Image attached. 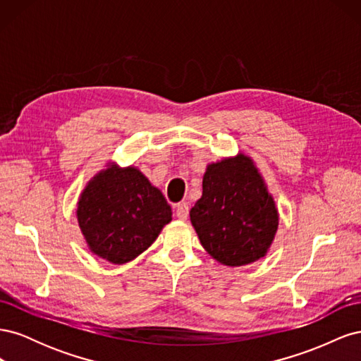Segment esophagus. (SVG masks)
<instances>
[{"label": "esophagus", "mask_w": 361, "mask_h": 361, "mask_svg": "<svg viewBox=\"0 0 361 361\" xmlns=\"http://www.w3.org/2000/svg\"><path fill=\"white\" fill-rule=\"evenodd\" d=\"M188 214H190V207L187 202H180L176 204V216L179 220H187Z\"/></svg>", "instance_id": "esophagus-1"}]
</instances>
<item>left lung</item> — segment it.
Masks as SVG:
<instances>
[{
	"instance_id": "1",
	"label": "left lung",
	"mask_w": 361,
	"mask_h": 361,
	"mask_svg": "<svg viewBox=\"0 0 361 361\" xmlns=\"http://www.w3.org/2000/svg\"><path fill=\"white\" fill-rule=\"evenodd\" d=\"M190 218L203 248L226 267L267 256L279 228L274 197L255 161L241 152L207 164L202 197Z\"/></svg>"
}]
</instances>
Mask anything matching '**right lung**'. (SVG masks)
<instances>
[{"label":"right lung","mask_w":361,"mask_h":361,"mask_svg":"<svg viewBox=\"0 0 361 361\" xmlns=\"http://www.w3.org/2000/svg\"><path fill=\"white\" fill-rule=\"evenodd\" d=\"M76 218L92 253L122 265L155 243L171 207L137 167L111 162L85 185Z\"/></svg>","instance_id":"1"}]
</instances>
